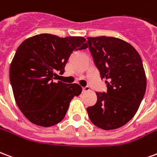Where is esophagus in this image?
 Wrapping results in <instances>:
<instances>
[{"label": "esophagus", "instance_id": "esophagus-1", "mask_svg": "<svg viewBox=\"0 0 157 157\" xmlns=\"http://www.w3.org/2000/svg\"><path fill=\"white\" fill-rule=\"evenodd\" d=\"M83 93L87 92V91H90V88L89 87H83Z\"/></svg>", "mask_w": 157, "mask_h": 157}]
</instances>
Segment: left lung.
<instances>
[{
	"instance_id": "obj_1",
	"label": "left lung",
	"mask_w": 157,
	"mask_h": 157,
	"mask_svg": "<svg viewBox=\"0 0 157 157\" xmlns=\"http://www.w3.org/2000/svg\"><path fill=\"white\" fill-rule=\"evenodd\" d=\"M89 48L107 92H96L97 102L88 107L93 124L105 130L123 126L138 110L146 90L140 56L133 46L113 36L88 37Z\"/></svg>"
}]
</instances>
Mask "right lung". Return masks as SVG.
Wrapping results in <instances>:
<instances>
[{"instance_id": "obj_1", "label": "right lung", "mask_w": 157, "mask_h": 157, "mask_svg": "<svg viewBox=\"0 0 157 157\" xmlns=\"http://www.w3.org/2000/svg\"><path fill=\"white\" fill-rule=\"evenodd\" d=\"M89 48L83 36L59 37L39 34L21 42L10 66L15 100L33 124L50 127L64 118L69 103L82 88L77 83H55L56 72L63 74L74 51Z\"/></svg>"}]
</instances>
